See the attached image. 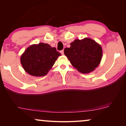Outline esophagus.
Segmentation results:
<instances>
[{"mask_svg":"<svg viewBox=\"0 0 126 126\" xmlns=\"http://www.w3.org/2000/svg\"><path fill=\"white\" fill-rule=\"evenodd\" d=\"M60 53H61V54H64V52H63V50H61V51H60Z\"/></svg>","mask_w":126,"mask_h":126,"instance_id":"obj_1","label":"esophagus"}]
</instances>
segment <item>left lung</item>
Here are the masks:
<instances>
[{"mask_svg": "<svg viewBox=\"0 0 126 126\" xmlns=\"http://www.w3.org/2000/svg\"><path fill=\"white\" fill-rule=\"evenodd\" d=\"M64 54L79 72L89 73L99 66L102 58V48L89 38L75 39L70 47L64 49Z\"/></svg>", "mask_w": 126, "mask_h": 126, "instance_id": "8db88e82", "label": "left lung"}]
</instances>
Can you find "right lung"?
<instances>
[{
	"mask_svg": "<svg viewBox=\"0 0 126 126\" xmlns=\"http://www.w3.org/2000/svg\"><path fill=\"white\" fill-rule=\"evenodd\" d=\"M61 54L56 47L39 43L27 47L20 57V63L26 72L34 76H44L52 68Z\"/></svg>",
	"mask_w": 126,
	"mask_h": 126,
	"instance_id": "add662e5",
	"label": "right lung"
}]
</instances>
